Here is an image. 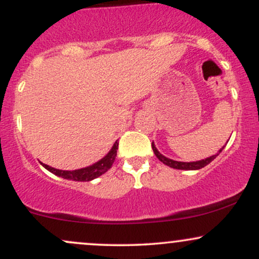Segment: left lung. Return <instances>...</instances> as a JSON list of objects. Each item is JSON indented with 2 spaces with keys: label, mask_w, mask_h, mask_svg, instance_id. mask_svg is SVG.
<instances>
[{
  "label": "left lung",
  "mask_w": 259,
  "mask_h": 259,
  "mask_svg": "<svg viewBox=\"0 0 259 259\" xmlns=\"http://www.w3.org/2000/svg\"><path fill=\"white\" fill-rule=\"evenodd\" d=\"M223 148H224V146H223ZM223 148H221V150H219V152L217 153V154H214V156L208 157V158H206V159L197 160V162H178V160H173V159H170V158H167V157L163 156L162 153H159V151L157 150L156 146H154V144L152 142L153 152H154V154H156L157 158L160 160V162L164 163V164L168 165V167L174 168V169H181V170H197V169H201V168L206 167L207 164H209V163L212 162V160L214 159L215 157L222 152Z\"/></svg>",
  "instance_id": "1"
}]
</instances>
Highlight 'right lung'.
Listing matches in <instances>:
<instances>
[{
    "label": "right lung",
    "instance_id": "obj_1",
    "mask_svg": "<svg viewBox=\"0 0 259 259\" xmlns=\"http://www.w3.org/2000/svg\"><path fill=\"white\" fill-rule=\"evenodd\" d=\"M118 145H119V142L115 141V144L113 145L111 151H109L102 159L95 163V164L90 165V167L76 169V170H59V169L52 168L50 167V165L44 164V163H41V164H42L49 171L56 174L57 177L63 178V179H69L74 181H90L99 178L100 175L105 174L108 169L112 168V164L114 163L115 157H117Z\"/></svg>",
    "mask_w": 259,
    "mask_h": 259
}]
</instances>
